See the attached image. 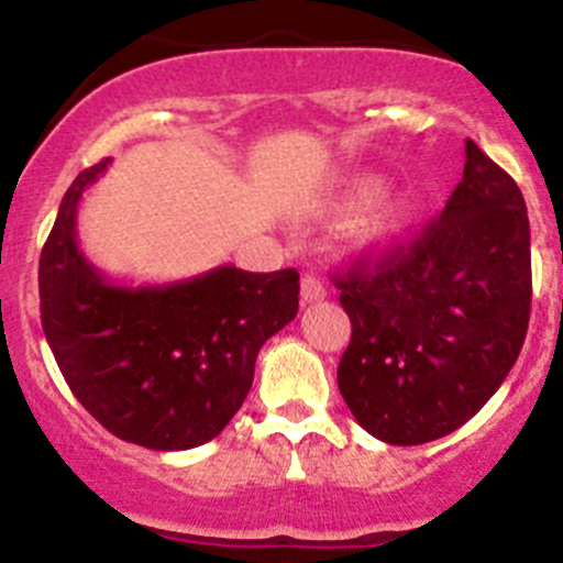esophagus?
Masks as SVG:
<instances>
[{
  "label": "esophagus",
  "instance_id": "obj_1",
  "mask_svg": "<svg viewBox=\"0 0 563 563\" xmlns=\"http://www.w3.org/2000/svg\"><path fill=\"white\" fill-rule=\"evenodd\" d=\"M327 297V286L319 280L316 275H305L302 277V302L310 305V302H319V299Z\"/></svg>",
  "mask_w": 563,
  "mask_h": 563
}]
</instances>
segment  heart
Segmentation results:
<instances>
[{
    "label": "heart",
    "instance_id": "1",
    "mask_svg": "<svg viewBox=\"0 0 563 563\" xmlns=\"http://www.w3.org/2000/svg\"><path fill=\"white\" fill-rule=\"evenodd\" d=\"M382 192H385V184H382L379 178H357V181L352 184L349 200H352V206H368L374 203ZM404 225H407V214H404V209L393 206V209L382 211V214L371 222L368 231H365V242L376 244V247H385V244L396 242V239L401 236Z\"/></svg>",
    "mask_w": 563,
    "mask_h": 563
}]
</instances>
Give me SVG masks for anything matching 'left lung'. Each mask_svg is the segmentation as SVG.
<instances>
[{
	"instance_id": "8db88e82",
	"label": "left lung",
	"mask_w": 563,
	"mask_h": 563,
	"mask_svg": "<svg viewBox=\"0 0 563 563\" xmlns=\"http://www.w3.org/2000/svg\"><path fill=\"white\" fill-rule=\"evenodd\" d=\"M335 286L352 319L338 387L390 445L445 438L493 398L531 316V225L520 187L473 140L449 206L427 231Z\"/></svg>"
}]
</instances>
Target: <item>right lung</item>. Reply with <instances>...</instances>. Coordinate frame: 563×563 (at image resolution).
Wrapping results in <instances>:
<instances>
[{
    "label": "right lung",
    "mask_w": 563,
    "mask_h": 563,
    "mask_svg": "<svg viewBox=\"0 0 563 563\" xmlns=\"http://www.w3.org/2000/svg\"><path fill=\"white\" fill-rule=\"evenodd\" d=\"M76 176L41 253V321L81 407L125 443L187 451L214 440L253 387L255 357L299 310L297 269L217 266L162 286L112 283L76 239Z\"/></svg>",
    "instance_id": "add662e5"
}]
</instances>
